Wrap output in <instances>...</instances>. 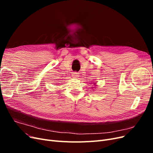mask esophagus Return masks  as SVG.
I'll return each mask as SVG.
<instances>
[{"mask_svg": "<svg viewBox=\"0 0 153 153\" xmlns=\"http://www.w3.org/2000/svg\"><path fill=\"white\" fill-rule=\"evenodd\" d=\"M72 76H73V78H78V76H79V75H78V73L74 72V73H73V74H72Z\"/></svg>", "mask_w": 153, "mask_h": 153, "instance_id": "34e87169", "label": "esophagus"}]
</instances>
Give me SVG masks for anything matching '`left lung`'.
<instances>
[{"label": "left lung", "instance_id": "8db88e82", "mask_svg": "<svg viewBox=\"0 0 153 153\" xmlns=\"http://www.w3.org/2000/svg\"><path fill=\"white\" fill-rule=\"evenodd\" d=\"M96 84V83H95V84Z\"/></svg>", "mask_w": 153, "mask_h": 153}]
</instances>
